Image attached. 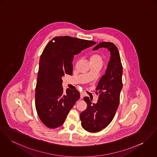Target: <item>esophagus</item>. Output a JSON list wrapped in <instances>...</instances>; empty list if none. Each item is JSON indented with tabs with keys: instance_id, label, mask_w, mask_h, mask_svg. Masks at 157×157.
<instances>
[{
	"instance_id": "1",
	"label": "esophagus",
	"mask_w": 157,
	"mask_h": 157,
	"mask_svg": "<svg viewBox=\"0 0 157 157\" xmlns=\"http://www.w3.org/2000/svg\"><path fill=\"white\" fill-rule=\"evenodd\" d=\"M80 94H81V98H83V97H84V93L83 92H81V93H80Z\"/></svg>"
}]
</instances>
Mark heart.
Returning a JSON list of instances; mask_svg holds the SVG:
<instances>
[{
    "label": "heart",
    "mask_w": 157,
    "mask_h": 157,
    "mask_svg": "<svg viewBox=\"0 0 157 157\" xmlns=\"http://www.w3.org/2000/svg\"><path fill=\"white\" fill-rule=\"evenodd\" d=\"M90 59L91 62H100L102 63V61H103L101 56L100 54L97 52H94L91 54Z\"/></svg>",
    "instance_id": "heart-1"
}]
</instances>
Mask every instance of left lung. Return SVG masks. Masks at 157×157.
<instances>
[{
    "label": "left lung",
    "instance_id": "left-lung-1",
    "mask_svg": "<svg viewBox=\"0 0 157 157\" xmlns=\"http://www.w3.org/2000/svg\"><path fill=\"white\" fill-rule=\"evenodd\" d=\"M100 48L108 49L110 57L105 74L97 86L96 93L100 94L98 101L93 103L89 97H84L87 108L80 115L82 127L91 133L100 132L112 121L120 104L122 88V66L117 47L113 43L103 42L97 44L93 50Z\"/></svg>",
    "mask_w": 157,
    "mask_h": 157
}]
</instances>
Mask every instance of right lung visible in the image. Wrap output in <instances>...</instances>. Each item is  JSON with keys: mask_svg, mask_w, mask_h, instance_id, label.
<instances>
[{"mask_svg": "<svg viewBox=\"0 0 157 157\" xmlns=\"http://www.w3.org/2000/svg\"><path fill=\"white\" fill-rule=\"evenodd\" d=\"M96 43L70 36L55 37L49 42L39 61L35 92L37 115L50 128L61 126L79 98V92L67 88L64 92L62 77L72 75L75 55Z\"/></svg>", "mask_w": 157, "mask_h": 157, "instance_id": "add662e5", "label": "right lung"}]
</instances>
